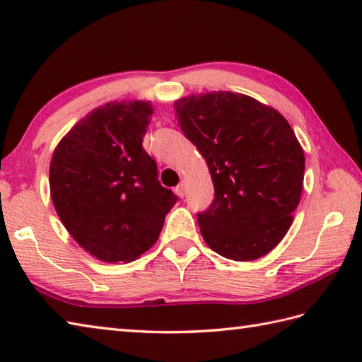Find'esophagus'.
Instances as JSON below:
<instances>
[{"instance_id":"obj_1","label":"esophagus","mask_w":362,"mask_h":362,"mask_svg":"<svg viewBox=\"0 0 362 362\" xmlns=\"http://www.w3.org/2000/svg\"><path fill=\"white\" fill-rule=\"evenodd\" d=\"M175 193L180 196V198H183V196H185V183H179V185H177V188H175Z\"/></svg>"}]
</instances>
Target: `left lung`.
<instances>
[{"label": "left lung", "instance_id": "obj_1", "mask_svg": "<svg viewBox=\"0 0 362 362\" xmlns=\"http://www.w3.org/2000/svg\"><path fill=\"white\" fill-rule=\"evenodd\" d=\"M174 108L214 182V201L198 212L206 244L225 259H260L284 238L302 194L305 155L291 124L230 90L183 97Z\"/></svg>", "mask_w": 362, "mask_h": 362}]
</instances>
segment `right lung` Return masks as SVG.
I'll return each mask as SVG.
<instances>
[{"mask_svg": "<svg viewBox=\"0 0 362 362\" xmlns=\"http://www.w3.org/2000/svg\"><path fill=\"white\" fill-rule=\"evenodd\" d=\"M150 102H110L60 140L49 168L52 203L84 250L108 263L132 262L158 241L177 196L158 180L142 140Z\"/></svg>", "mask_w": 362, "mask_h": 362, "instance_id": "1", "label": "right lung"}]
</instances>
